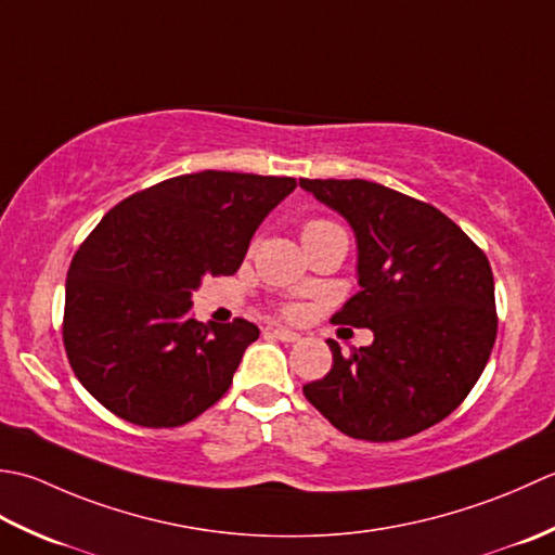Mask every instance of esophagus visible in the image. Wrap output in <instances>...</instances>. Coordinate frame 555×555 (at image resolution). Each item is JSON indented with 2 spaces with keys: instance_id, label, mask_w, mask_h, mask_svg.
<instances>
[{
  "instance_id": "esophagus-1",
  "label": "esophagus",
  "mask_w": 555,
  "mask_h": 555,
  "mask_svg": "<svg viewBox=\"0 0 555 555\" xmlns=\"http://www.w3.org/2000/svg\"><path fill=\"white\" fill-rule=\"evenodd\" d=\"M273 335L278 337V340H282V343H297L299 337H301L297 331H292V327H282V325L273 327Z\"/></svg>"
}]
</instances>
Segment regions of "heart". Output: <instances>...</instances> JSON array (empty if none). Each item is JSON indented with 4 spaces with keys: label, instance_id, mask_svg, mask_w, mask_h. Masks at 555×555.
I'll return each instance as SVG.
<instances>
[{
    "label": "heart",
    "instance_id": "1",
    "mask_svg": "<svg viewBox=\"0 0 555 555\" xmlns=\"http://www.w3.org/2000/svg\"><path fill=\"white\" fill-rule=\"evenodd\" d=\"M331 230H340V228H337V224H333V222H327V220H309V222L301 228V242H307V240H311V236H319V234L331 232ZM287 311L294 313L297 309L289 307Z\"/></svg>",
    "mask_w": 555,
    "mask_h": 555
}]
</instances>
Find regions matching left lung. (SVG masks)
Here are the masks:
<instances>
[{
	"label": "left lung",
	"instance_id": "left-lung-1",
	"mask_svg": "<svg viewBox=\"0 0 555 555\" xmlns=\"http://www.w3.org/2000/svg\"><path fill=\"white\" fill-rule=\"evenodd\" d=\"M349 222L359 292L333 323L369 327L373 343L304 386L343 434L386 443L443 422L479 380L495 343L489 258L438 208L366 179H299Z\"/></svg>",
	"mask_w": 555,
	"mask_h": 555
}]
</instances>
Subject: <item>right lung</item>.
<instances>
[{
    "label": "right lung",
    "mask_w": 555,
    "mask_h": 555,
    "mask_svg": "<svg viewBox=\"0 0 555 555\" xmlns=\"http://www.w3.org/2000/svg\"><path fill=\"white\" fill-rule=\"evenodd\" d=\"M292 177H172L112 208L66 275L64 347L76 378L112 414L145 428L196 420L232 386L258 340L244 319L191 315L208 275H232Z\"/></svg>",
    "instance_id": "1"
}]
</instances>
